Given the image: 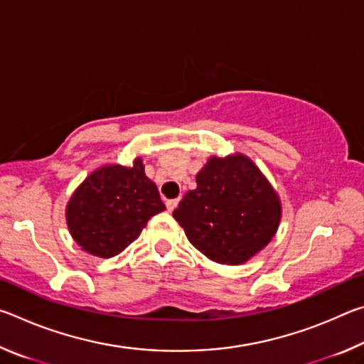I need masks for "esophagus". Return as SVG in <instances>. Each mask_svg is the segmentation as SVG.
Returning a JSON list of instances; mask_svg holds the SVG:
<instances>
[{"instance_id":"obj_1","label":"esophagus","mask_w":364,"mask_h":364,"mask_svg":"<svg viewBox=\"0 0 364 364\" xmlns=\"http://www.w3.org/2000/svg\"><path fill=\"white\" fill-rule=\"evenodd\" d=\"M178 202H180V199H171V200H167V202H165V205H167L168 212H173V210H175L176 205H178Z\"/></svg>"}]
</instances>
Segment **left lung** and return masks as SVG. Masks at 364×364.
<instances>
[{"instance_id":"obj_1","label":"left lung","mask_w":364,"mask_h":364,"mask_svg":"<svg viewBox=\"0 0 364 364\" xmlns=\"http://www.w3.org/2000/svg\"><path fill=\"white\" fill-rule=\"evenodd\" d=\"M173 212L189 242L210 260L241 264L273 239L281 200L257 165L242 154L213 156Z\"/></svg>"}]
</instances>
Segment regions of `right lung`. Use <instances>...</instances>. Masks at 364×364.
<instances>
[{"label":"right lung","mask_w":364,"mask_h":364,"mask_svg":"<svg viewBox=\"0 0 364 364\" xmlns=\"http://www.w3.org/2000/svg\"><path fill=\"white\" fill-rule=\"evenodd\" d=\"M165 210L143 160L132 167L104 165L85 178L72 194L65 220L73 241L85 252L110 258L125 250L151 217Z\"/></svg>","instance_id":"add662e5"}]
</instances>
